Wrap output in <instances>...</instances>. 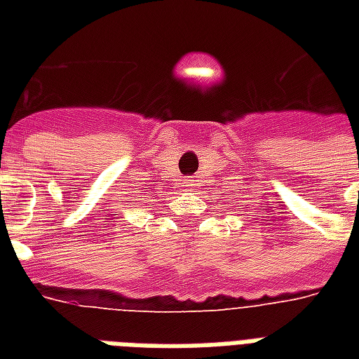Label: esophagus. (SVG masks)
Instances as JSON below:
<instances>
[{
	"label": "esophagus",
	"mask_w": 359,
	"mask_h": 359,
	"mask_svg": "<svg viewBox=\"0 0 359 359\" xmlns=\"http://www.w3.org/2000/svg\"><path fill=\"white\" fill-rule=\"evenodd\" d=\"M186 184H188V182H186Z\"/></svg>",
	"instance_id": "34e87169"
}]
</instances>
